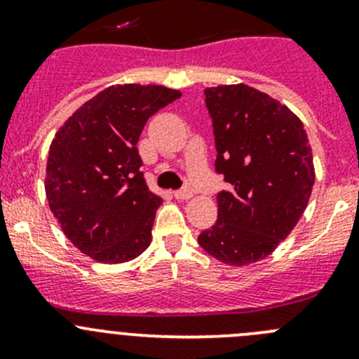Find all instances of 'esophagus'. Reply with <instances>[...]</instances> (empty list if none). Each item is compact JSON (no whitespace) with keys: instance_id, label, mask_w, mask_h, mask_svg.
I'll return each instance as SVG.
<instances>
[{"instance_id":"obj_1","label":"esophagus","mask_w":359,"mask_h":359,"mask_svg":"<svg viewBox=\"0 0 359 359\" xmlns=\"http://www.w3.org/2000/svg\"><path fill=\"white\" fill-rule=\"evenodd\" d=\"M173 196H175V200H179V201H187L189 198H193V193H191L189 189H180V191H175V194H173Z\"/></svg>"}]
</instances>
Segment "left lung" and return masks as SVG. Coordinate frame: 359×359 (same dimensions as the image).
I'll return each instance as SVG.
<instances>
[{
  "label": "left lung",
  "mask_w": 359,
  "mask_h": 359,
  "mask_svg": "<svg viewBox=\"0 0 359 359\" xmlns=\"http://www.w3.org/2000/svg\"><path fill=\"white\" fill-rule=\"evenodd\" d=\"M213 123L215 170L231 184L217 194V222L198 236L227 266L266 259L292 233L314 186L313 151L302 121L252 86L205 90Z\"/></svg>",
  "instance_id": "obj_1"
}]
</instances>
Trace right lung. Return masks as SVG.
<instances>
[{"instance_id":"add662e5","label":"right lung","mask_w":359,"mask_h":359,"mask_svg":"<svg viewBox=\"0 0 359 359\" xmlns=\"http://www.w3.org/2000/svg\"><path fill=\"white\" fill-rule=\"evenodd\" d=\"M180 95L161 85H112L55 133L46 200L67 240L97 262H128L149 247L163 200L140 172L137 142L147 119Z\"/></svg>"}]
</instances>
